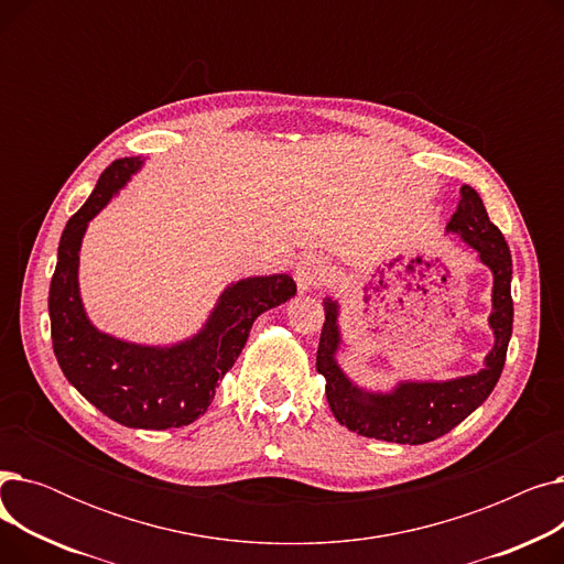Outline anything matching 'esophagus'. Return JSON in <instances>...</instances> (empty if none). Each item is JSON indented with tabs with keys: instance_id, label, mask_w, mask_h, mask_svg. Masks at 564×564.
<instances>
[{
	"instance_id": "obj_1",
	"label": "esophagus",
	"mask_w": 564,
	"mask_h": 564,
	"mask_svg": "<svg viewBox=\"0 0 564 564\" xmlns=\"http://www.w3.org/2000/svg\"><path fill=\"white\" fill-rule=\"evenodd\" d=\"M329 276H332L329 264L315 256H306L297 264V272H294V279H297V285L302 292H311V290L324 285L329 281Z\"/></svg>"
}]
</instances>
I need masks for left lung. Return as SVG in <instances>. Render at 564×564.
Listing matches in <instances>:
<instances>
[{
  "mask_svg": "<svg viewBox=\"0 0 564 564\" xmlns=\"http://www.w3.org/2000/svg\"><path fill=\"white\" fill-rule=\"evenodd\" d=\"M446 230L457 232L468 247L476 249L494 274V308L489 315V327L496 338L494 347L478 375L451 381H400L391 393H368L354 387L336 364L340 345L338 304L324 300V324L315 366L327 379V400L336 421L361 436L419 446L448 434L489 398L506 366L514 317L510 247L502 232L489 221L480 194L468 185L462 187L457 213Z\"/></svg>",
  "mask_w": 564,
  "mask_h": 564,
  "instance_id": "obj_1",
  "label": "left lung"
}]
</instances>
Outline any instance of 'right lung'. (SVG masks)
Wrapping results in <instances>:
<instances>
[{
	"mask_svg": "<svg viewBox=\"0 0 564 564\" xmlns=\"http://www.w3.org/2000/svg\"><path fill=\"white\" fill-rule=\"evenodd\" d=\"M143 162L116 160L105 169L88 200L68 219L50 283L54 357L73 387L105 416L137 430H169L194 423L215 398L217 381L247 345L251 324L290 297L297 285L288 274L242 279L224 290L205 327L171 347L118 340L88 322L77 285L79 247L91 221Z\"/></svg>",
	"mask_w": 564,
	"mask_h": 564,
	"instance_id": "add662e5",
	"label": "right lung"
}]
</instances>
